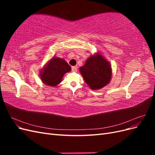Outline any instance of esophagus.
Listing matches in <instances>:
<instances>
[{"mask_svg":"<svg viewBox=\"0 0 155 155\" xmlns=\"http://www.w3.org/2000/svg\"><path fill=\"white\" fill-rule=\"evenodd\" d=\"M77 67H72V71L74 72H77Z\"/></svg>","mask_w":155,"mask_h":155,"instance_id":"obj_1","label":"esophagus"}]
</instances>
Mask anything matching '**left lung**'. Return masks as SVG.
<instances>
[{
	"label": "left lung",
	"mask_w": 155,
	"mask_h": 155,
	"mask_svg": "<svg viewBox=\"0 0 155 155\" xmlns=\"http://www.w3.org/2000/svg\"><path fill=\"white\" fill-rule=\"evenodd\" d=\"M79 70L84 80L92 90L104 87L111 80V64L100 52L91 55Z\"/></svg>",
	"instance_id": "left-lung-1"
}]
</instances>
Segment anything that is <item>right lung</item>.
I'll list each match as a JSON object with an SVG mask.
<instances>
[{
	"mask_svg": "<svg viewBox=\"0 0 155 155\" xmlns=\"http://www.w3.org/2000/svg\"><path fill=\"white\" fill-rule=\"evenodd\" d=\"M71 70V67L62 58L53 57L46 63L40 72V78L45 85L55 87L61 82L64 75Z\"/></svg>",
	"mask_w": 155,
	"mask_h": 155,
	"instance_id": "1",
	"label": "right lung"
}]
</instances>
